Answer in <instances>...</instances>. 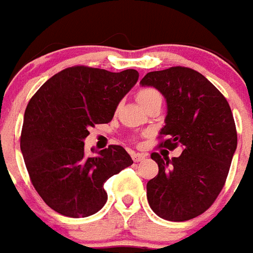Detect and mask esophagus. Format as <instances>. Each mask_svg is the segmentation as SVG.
<instances>
[{"mask_svg": "<svg viewBox=\"0 0 253 253\" xmlns=\"http://www.w3.org/2000/svg\"><path fill=\"white\" fill-rule=\"evenodd\" d=\"M146 158V154H142V153H132V159L134 162H141Z\"/></svg>", "mask_w": 253, "mask_h": 253, "instance_id": "obj_1", "label": "esophagus"}]
</instances>
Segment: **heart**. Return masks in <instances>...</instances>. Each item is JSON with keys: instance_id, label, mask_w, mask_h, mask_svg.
<instances>
[{"instance_id": "obj_1", "label": "heart", "mask_w": 253, "mask_h": 253, "mask_svg": "<svg viewBox=\"0 0 253 253\" xmlns=\"http://www.w3.org/2000/svg\"><path fill=\"white\" fill-rule=\"evenodd\" d=\"M137 100H138L141 106L145 107L153 102L162 100V95L154 87H141L137 91Z\"/></svg>"}]
</instances>
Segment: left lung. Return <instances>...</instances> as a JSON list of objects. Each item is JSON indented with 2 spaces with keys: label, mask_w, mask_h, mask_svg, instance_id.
Returning <instances> with one entry per match:
<instances>
[{
  "label": "left lung",
  "mask_w": 253,
  "mask_h": 253,
  "mask_svg": "<svg viewBox=\"0 0 253 253\" xmlns=\"http://www.w3.org/2000/svg\"><path fill=\"white\" fill-rule=\"evenodd\" d=\"M141 84L158 88L167 102L159 147L183 149L172 159L151 153L159 172L147 181L149 205L167 221L199 217L221 193L238 143L229 102L201 73L185 66L147 73Z\"/></svg>",
  "instance_id": "1"
}]
</instances>
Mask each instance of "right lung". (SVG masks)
Listing matches in <instances>:
<instances>
[{
    "label": "right lung",
    "mask_w": 253,
    "mask_h": 253,
    "mask_svg": "<svg viewBox=\"0 0 253 253\" xmlns=\"http://www.w3.org/2000/svg\"><path fill=\"white\" fill-rule=\"evenodd\" d=\"M138 81V72L112 73L76 65L58 72L30 99L21 150L32 185L44 203L72 218L104 207V183L132 165L120 145L84 154L88 128L112 120L116 107Z\"/></svg>",
    "instance_id": "obj_1"
}]
</instances>
